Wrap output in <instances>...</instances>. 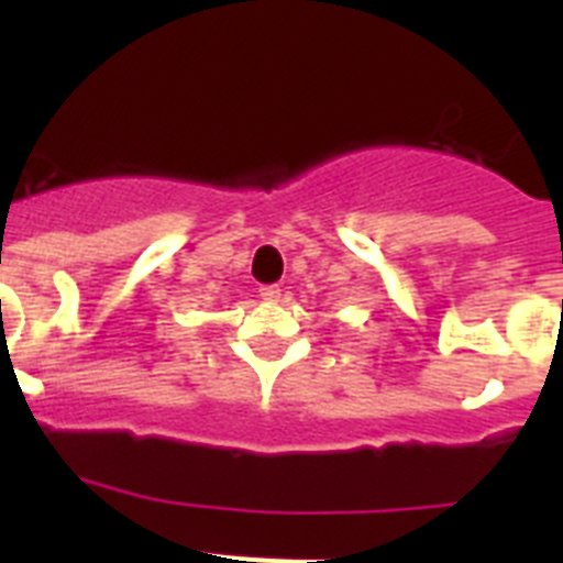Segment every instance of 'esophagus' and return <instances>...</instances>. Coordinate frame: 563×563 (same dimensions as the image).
<instances>
[{
	"label": "esophagus",
	"mask_w": 563,
	"mask_h": 563,
	"mask_svg": "<svg viewBox=\"0 0 563 563\" xmlns=\"http://www.w3.org/2000/svg\"><path fill=\"white\" fill-rule=\"evenodd\" d=\"M258 296L265 298V301H271V305H276L278 298H282V290H278L276 285H267V287H258Z\"/></svg>",
	"instance_id": "esophagus-1"
}]
</instances>
